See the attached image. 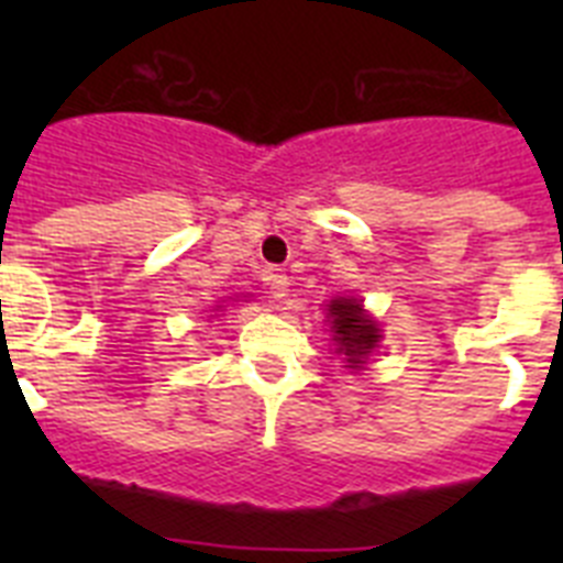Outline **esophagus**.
<instances>
[{
	"instance_id": "esophagus-1",
	"label": "esophagus",
	"mask_w": 563,
	"mask_h": 563,
	"mask_svg": "<svg viewBox=\"0 0 563 563\" xmlns=\"http://www.w3.org/2000/svg\"><path fill=\"white\" fill-rule=\"evenodd\" d=\"M267 287H271L273 298H285L287 292H290V276L282 271H271V276H267Z\"/></svg>"
}]
</instances>
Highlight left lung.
I'll list each match as a JSON object with an SVG mask.
<instances>
[{
  "label": "left lung",
  "instance_id": "1",
  "mask_svg": "<svg viewBox=\"0 0 563 563\" xmlns=\"http://www.w3.org/2000/svg\"><path fill=\"white\" fill-rule=\"evenodd\" d=\"M330 318L332 330H335L332 341L338 343V352H343L352 366L363 363V357L369 355L380 341L375 321L366 318L355 298H335L330 305Z\"/></svg>",
  "mask_w": 563,
  "mask_h": 563
}]
</instances>
